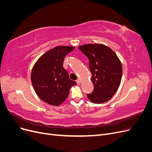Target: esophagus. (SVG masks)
<instances>
[{"mask_svg": "<svg viewBox=\"0 0 152 152\" xmlns=\"http://www.w3.org/2000/svg\"><path fill=\"white\" fill-rule=\"evenodd\" d=\"M76 82H77V84H80V79H77V80H76Z\"/></svg>", "mask_w": 152, "mask_h": 152, "instance_id": "34e87169", "label": "esophagus"}]
</instances>
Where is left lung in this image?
I'll list each match as a JSON object with an SVG mask.
<instances>
[{"mask_svg": "<svg viewBox=\"0 0 152 152\" xmlns=\"http://www.w3.org/2000/svg\"><path fill=\"white\" fill-rule=\"evenodd\" d=\"M79 49L89 59L94 85L93 91L87 97L93 103L108 102L118 90L122 79V67L117 54L100 44L82 45Z\"/></svg>", "mask_w": 152, "mask_h": 152, "instance_id": "left-lung-1", "label": "left lung"}]
</instances>
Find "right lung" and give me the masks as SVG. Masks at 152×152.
<instances>
[{
  "label": "right lung",
  "instance_id": "right-lung-1",
  "mask_svg": "<svg viewBox=\"0 0 152 152\" xmlns=\"http://www.w3.org/2000/svg\"><path fill=\"white\" fill-rule=\"evenodd\" d=\"M74 47L57 46L44 53L32 68L31 80L35 93L43 102L58 106L65 101L70 89L77 83L69 79L63 64Z\"/></svg>",
  "mask_w": 152,
  "mask_h": 152
}]
</instances>
